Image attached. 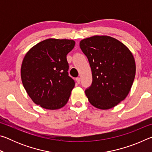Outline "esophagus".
<instances>
[{"mask_svg": "<svg viewBox=\"0 0 152 152\" xmlns=\"http://www.w3.org/2000/svg\"><path fill=\"white\" fill-rule=\"evenodd\" d=\"M76 82H77V83L79 84L80 82L81 79H80V78H79V77H78V78H76Z\"/></svg>", "mask_w": 152, "mask_h": 152, "instance_id": "esophagus-1", "label": "esophagus"}]
</instances>
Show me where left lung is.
I'll list each match as a JSON object with an SVG mask.
<instances>
[{"label": "left lung", "mask_w": 152, "mask_h": 152, "mask_svg": "<svg viewBox=\"0 0 152 152\" xmlns=\"http://www.w3.org/2000/svg\"><path fill=\"white\" fill-rule=\"evenodd\" d=\"M80 47L92 70V85L85 91L90 103L102 110L117 106L127 97L134 81L136 66L132 53L107 35L85 38Z\"/></svg>", "instance_id": "1"}]
</instances>
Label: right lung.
Returning <instances> with one entry per match:
<instances>
[{"label": "right lung", "instance_id": "1", "mask_svg": "<svg viewBox=\"0 0 152 152\" xmlns=\"http://www.w3.org/2000/svg\"><path fill=\"white\" fill-rule=\"evenodd\" d=\"M74 45L72 39L50 38L33 46L25 54L20 77L34 103L56 110L68 102L75 82L68 76L66 56Z\"/></svg>", "mask_w": 152, "mask_h": 152}]
</instances>
